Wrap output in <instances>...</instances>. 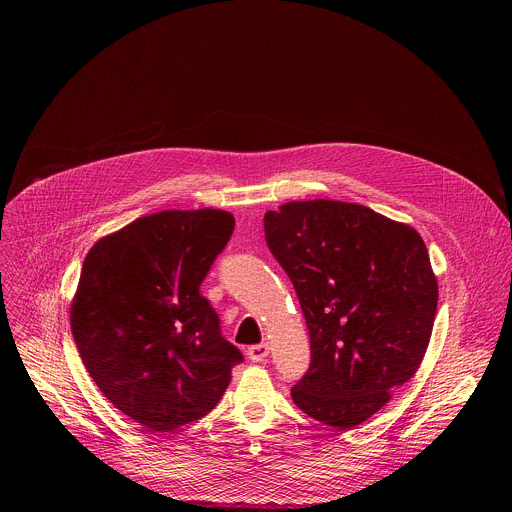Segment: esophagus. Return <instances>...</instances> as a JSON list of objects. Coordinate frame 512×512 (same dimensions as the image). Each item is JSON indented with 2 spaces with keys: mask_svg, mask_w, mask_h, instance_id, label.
<instances>
[{
  "mask_svg": "<svg viewBox=\"0 0 512 512\" xmlns=\"http://www.w3.org/2000/svg\"><path fill=\"white\" fill-rule=\"evenodd\" d=\"M247 354H249V358H251L253 362H263V360L269 356V344H267V342L255 344V346H251V348L247 350Z\"/></svg>",
  "mask_w": 512,
  "mask_h": 512,
  "instance_id": "obj_1",
  "label": "esophagus"
}]
</instances>
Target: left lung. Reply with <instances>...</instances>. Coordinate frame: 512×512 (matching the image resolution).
Segmentation results:
<instances>
[{
  "mask_svg": "<svg viewBox=\"0 0 512 512\" xmlns=\"http://www.w3.org/2000/svg\"><path fill=\"white\" fill-rule=\"evenodd\" d=\"M263 225L310 334V369L291 399L324 425H360L419 371L429 346L437 277L427 247L413 227L340 200L285 202Z\"/></svg>",
  "mask_w": 512,
  "mask_h": 512,
  "instance_id": "left-lung-1",
  "label": "left lung"
}]
</instances>
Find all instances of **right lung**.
Returning <instances> with one entry per match:
<instances>
[{
    "instance_id": "right-lung-1",
    "label": "right lung",
    "mask_w": 512,
    "mask_h": 512,
    "mask_svg": "<svg viewBox=\"0 0 512 512\" xmlns=\"http://www.w3.org/2000/svg\"><path fill=\"white\" fill-rule=\"evenodd\" d=\"M233 229L227 210H162L101 237L85 257L72 336L101 393L152 431L212 411L243 360L200 296Z\"/></svg>"
}]
</instances>
